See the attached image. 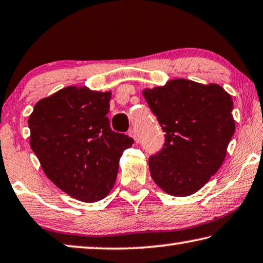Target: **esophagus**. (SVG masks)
Here are the masks:
<instances>
[{"mask_svg": "<svg viewBox=\"0 0 263 263\" xmlns=\"http://www.w3.org/2000/svg\"><path fill=\"white\" fill-rule=\"evenodd\" d=\"M128 135H130V137H132V138L135 139V143L136 144L139 143V136H138V133H137V131L135 130V128H132V130L128 132Z\"/></svg>", "mask_w": 263, "mask_h": 263, "instance_id": "34e87169", "label": "esophagus"}]
</instances>
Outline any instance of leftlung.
<instances>
[{"mask_svg":"<svg viewBox=\"0 0 263 263\" xmlns=\"http://www.w3.org/2000/svg\"><path fill=\"white\" fill-rule=\"evenodd\" d=\"M143 95L165 132L164 147L148 159L152 179L173 197L195 193L218 172L234 135L231 95L184 78Z\"/></svg>","mask_w":263,"mask_h":263,"instance_id":"8db88e82","label":"left lung"}]
</instances>
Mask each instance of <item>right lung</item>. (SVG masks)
<instances>
[{"label": "right lung", "mask_w": 263, "mask_h": 263, "mask_svg": "<svg viewBox=\"0 0 263 263\" xmlns=\"http://www.w3.org/2000/svg\"><path fill=\"white\" fill-rule=\"evenodd\" d=\"M111 92L68 86L41 99L29 117L30 146L58 189L84 202L106 197L133 139L111 130Z\"/></svg>", "instance_id": "right-lung-1"}]
</instances>
